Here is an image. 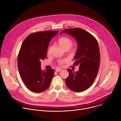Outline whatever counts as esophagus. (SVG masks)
Here are the masks:
<instances>
[{"label":"esophagus","mask_w":121,"mask_h":121,"mask_svg":"<svg viewBox=\"0 0 121 121\" xmlns=\"http://www.w3.org/2000/svg\"><path fill=\"white\" fill-rule=\"evenodd\" d=\"M62 70V69L58 68H57V69H56V72H60V71H61Z\"/></svg>","instance_id":"1"}]
</instances>
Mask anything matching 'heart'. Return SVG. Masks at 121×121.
<instances>
[{
	"label": "heart",
	"mask_w": 121,
	"mask_h": 121,
	"mask_svg": "<svg viewBox=\"0 0 121 121\" xmlns=\"http://www.w3.org/2000/svg\"><path fill=\"white\" fill-rule=\"evenodd\" d=\"M58 43L61 47L66 50L69 49L72 46L73 43V41L70 38L66 36H63L58 40ZM67 61L68 59L67 58L59 60L58 61V64L62 65Z\"/></svg>",
	"instance_id": "obj_1"
}]
</instances>
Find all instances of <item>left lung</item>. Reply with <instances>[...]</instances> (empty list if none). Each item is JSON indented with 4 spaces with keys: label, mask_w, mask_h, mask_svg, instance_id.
Listing matches in <instances>:
<instances>
[{
    "label": "left lung",
    "mask_w": 121,
    "mask_h": 121,
    "mask_svg": "<svg viewBox=\"0 0 121 121\" xmlns=\"http://www.w3.org/2000/svg\"><path fill=\"white\" fill-rule=\"evenodd\" d=\"M66 33L74 37L78 42V50L75 56L74 65H79V70L74 73L68 69V77L65 79L67 87L75 92L88 89L94 82L100 64V53L96 39L89 32L81 28L67 29Z\"/></svg>",
    "instance_id": "8db88e82"
}]
</instances>
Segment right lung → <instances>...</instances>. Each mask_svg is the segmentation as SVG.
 <instances>
[{
    "label": "right lung",
    "instance_id": "obj_1",
    "mask_svg": "<svg viewBox=\"0 0 121 121\" xmlns=\"http://www.w3.org/2000/svg\"><path fill=\"white\" fill-rule=\"evenodd\" d=\"M58 32L49 30L32 33L21 46L18 57L19 71L26 87L32 92H42L49 87L55 70L42 71L41 60L46 57L49 43Z\"/></svg>",
    "mask_w": 121,
    "mask_h": 121
}]
</instances>
